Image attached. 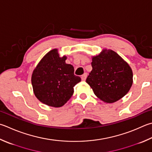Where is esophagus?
Segmentation results:
<instances>
[{
    "instance_id": "esophagus-1",
    "label": "esophagus",
    "mask_w": 152,
    "mask_h": 152,
    "mask_svg": "<svg viewBox=\"0 0 152 152\" xmlns=\"http://www.w3.org/2000/svg\"><path fill=\"white\" fill-rule=\"evenodd\" d=\"M87 73H84L83 75L81 76V79L82 81H85L86 78H87Z\"/></svg>"
}]
</instances>
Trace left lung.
<instances>
[{
	"instance_id": "1",
	"label": "left lung",
	"mask_w": 152,
	"mask_h": 152,
	"mask_svg": "<svg viewBox=\"0 0 152 152\" xmlns=\"http://www.w3.org/2000/svg\"><path fill=\"white\" fill-rule=\"evenodd\" d=\"M91 65L93 69L86 82L101 101L113 103L128 93L133 83L132 71L115 51L102 50L93 57Z\"/></svg>"
}]
</instances>
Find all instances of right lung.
<instances>
[{"label":"right lung","instance_id":"right-lung-1","mask_svg":"<svg viewBox=\"0 0 152 152\" xmlns=\"http://www.w3.org/2000/svg\"><path fill=\"white\" fill-rule=\"evenodd\" d=\"M66 56L59 57L58 49L49 51L34 69L31 75L34 94L39 101L53 107H61L73 95L74 86L81 81L74 75Z\"/></svg>","mask_w":152,"mask_h":152}]
</instances>
